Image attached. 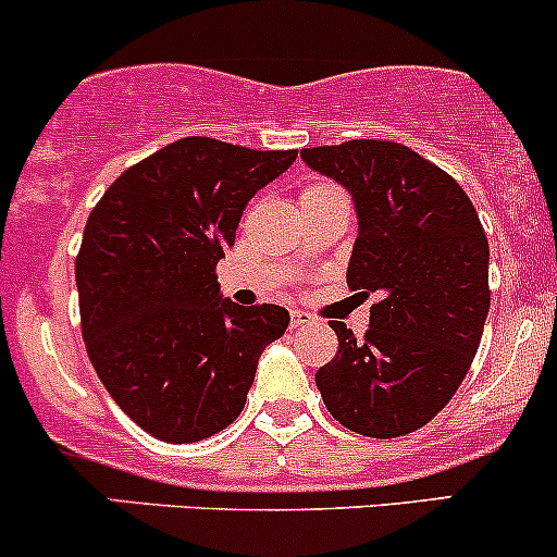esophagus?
<instances>
[{"instance_id": "esophagus-1", "label": "esophagus", "mask_w": 557, "mask_h": 557, "mask_svg": "<svg viewBox=\"0 0 557 557\" xmlns=\"http://www.w3.org/2000/svg\"><path fill=\"white\" fill-rule=\"evenodd\" d=\"M311 322H314V317L307 314V311H301V309L290 311V327H309Z\"/></svg>"}]
</instances>
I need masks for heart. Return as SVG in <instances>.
Instances as JSON below:
<instances>
[{"mask_svg":"<svg viewBox=\"0 0 557 557\" xmlns=\"http://www.w3.org/2000/svg\"><path fill=\"white\" fill-rule=\"evenodd\" d=\"M327 193H341L335 185H327V182H317V185H309L307 189L301 193V200L304 198H317V195H327Z\"/></svg>","mask_w":557,"mask_h":557,"instance_id":"b5f03b06","label":"heart"}]
</instances>
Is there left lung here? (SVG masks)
Segmentation results:
<instances>
[{"label": "left lung", "instance_id": "1", "mask_svg": "<svg viewBox=\"0 0 557 557\" xmlns=\"http://www.w3.org/2000/svg\"><path fill=\"white\" fill-rule=\"evenodd\" d=\"M351 193L359 235L346 283L375 293L362 341L344 322L317 370L327 412L348 431L394 438L436 418L460 388L488 314V243L466 189L414 150L351 139L301 150Z\"/></svg>", "mask_w": 557, "mask_h": 557}]
</instances>
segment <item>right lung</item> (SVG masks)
Segmentation results:
<instances>
[{
	"label": "right lung",
	"instance_id": "add662e5",
	"mask_svg": "<svg viewBox=\"0 0 557 557\" xmlns=\"http://www.w3.org/2000/svg\"><path fill=\"white\" fill-rule=\"evenodd\" d=\"M296 156L176 139L126 169L89 213L76 256L84 344L115 405L161 442L235 423L261 351L288 327L283 307L222 298L216 264L248 200Z\"/></svg>",
	"mask_w": 557,
	"mask_h": 557
}]
</instances>
